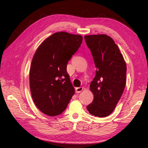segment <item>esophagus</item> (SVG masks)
<instances>
[{
    "mask_svg": "<svg viewBox=\"0 0 148 148\" xmlns=\"http://www.w3.org/2000/svg\"><path fill=\"white\" fill-rule=\"evenodd\" d=\"M83 87H76V92H77V93H78V92H80L81 91H82V90H83Z\"/></svg>",
    "mask_w": 148,
    "mask_h": 148,
    "instance_id": "obj_1",
    "label": "esophagus"
}]
</instances>
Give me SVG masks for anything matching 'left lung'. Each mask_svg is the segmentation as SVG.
<instances>
[{
    "label": "left lung",
    "instance_id": "1",
    "mask_svg": "<svg viewBox=\"0 0 148 148\" xmlns=\"http://www.w3.org/2000/svg\"><path fill=\"white\" fill-rule=\"evenodd\" d=\"M84 38L97 69L90 85L94 99L87 109L92 116L104 117L112 113L123 92L126 63L111 37L97 34L85 36Z\"/></svg>",
    "mask_w": 148,
    "mask_h": 148
}]
</instances>
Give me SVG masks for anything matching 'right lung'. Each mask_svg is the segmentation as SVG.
<instances>
[{
  "instance_id": "1",
  "label": "right lung",
  "mask_w": 148,
  "mask_h": 148,
  "mask_svg": "<svg viewBox=\"0 0 148 148\" xmlns=\"http://www.w3.org/2000/svg\"><path fill=\"white\" fill-rule=\"evenodd\" d=\"M82 40L80 35L56 32L40 45L32 58L29 72L32 98L47 116L62 113L74 94L66 66Z\"/></svg>"
}]
</instances>
